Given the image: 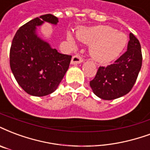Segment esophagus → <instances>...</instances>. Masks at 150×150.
I'll return each instance as SVG.
<instances>
[{
    "label": "esophagus",
    "mask_w": 150,
    "mask_h": 150,
    "mask_svg": "<svg viewBox=\"0 0 150 150\" xmlns=\"http://www.w3.org/2000/svg\"><path fill=\"white\" fill-rule=\"evenodd\" d=\"M83 61V59L79 55H74L71 59V64H80Z\"/></svg>",
    "instance_id": "34e87169"
}]
</instances>
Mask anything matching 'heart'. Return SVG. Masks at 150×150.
I'll list each match as a JSON object with an SVG mask.
<instances>
[{
    "label": "heart",
    "mask_w": 150,
    "mask_h": 150,
    "mask_svg": "<svg viewBox=\"0 0 150 150\" xmlns=\"http://www.w3.org/2000/svg\"><path fill=\"white\" fill-rule=\"evenodd\" d=\"M77 35L82 41L91 44V55L101 63L110 62L117 58L127 44V37L124 33L115 32L114 28L108 26L82 29ZM67 40L72 45L75 44L71 34H67Z\"/></svg>",
    "instance_id": "heart-1"
}]
</instances>
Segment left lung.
Listing matches in <instances>:
<instances>
[{
    "mask_svg": "<svg viewBox=\"0 0 150 150\" xmlns=\"http://www.w3.org/2000/svg\"><path fill=\"white\" fill-rule=\"evenodd\" d=\"M142 64L140 42L130 33L127 51L114 64L99 67L90 86L95 95L102 99L112 100L122 97L133 88Z\"/></svg>",
    "mask_w": 150,
    "mask_h": 150,
    "instance_id": "obj_1",
    "label": "left lung"
}]
</instances>
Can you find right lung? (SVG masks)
<instances>
[{
	"mask_svg": "<svg viewBox=\"0 0 150 150\" xmlns=\"http://www.w3.org/2000/svg\"><path fill=\"white\" fill-rule=\"evenodd\" d=\"M44 21L56 24L59 20L46 14L30 21L17 30L10 47V67L16 82L37 97L55 91L71 60V55L58 52L35 35V27Z\"/></svg>",
	"mask_w": 150,
	"mask_h": 150,
	"instance_id": "1",
	"label": "right lung"
}]
</instances>
